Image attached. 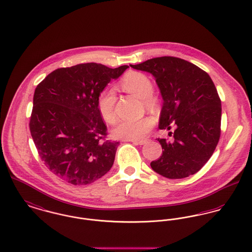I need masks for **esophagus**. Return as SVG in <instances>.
Returning <instances> with one entry per match:
<instances>
[{
    "instance_id": "1",
    "label": "esophagus",
    "mask_w": 252,
    "mask_h": 252,
    "mask_svg": "<svg viewBox=\"0 0 252 252\" xmlns=\"http://www.w3.org/2000/svg\"><path fill=\"white\" fill-rule=\"evenodd\" d=\"M132 142L133 144H136V145H144L147 142H148V139H141V140H129Z\"/></svg>"
}]
</instances>
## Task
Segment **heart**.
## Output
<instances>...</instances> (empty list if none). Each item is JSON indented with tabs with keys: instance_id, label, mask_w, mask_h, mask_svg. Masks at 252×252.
<instances>
[{
	"instance_id": "1",
	"label": "heart",
	"mask_w": 252,
	"mask_h": 252,
	"mask_svg": "<svg viewBox=\"0 0 252 252\" xmlns=\"http://www.w3.org/2000/svg\"><path fill=\"white\" fill-rule=\"evenodd\" d=\"M122 89L142 100L143 104L151 111H157L158 100L153 94L154 85L145 74L140 72H130L120 81ZM116 92L113 88L107 87L98 94L96 106L102 120L109 124L116 122L115 114ZM154 126V120L150 117L135 120H120L112 131L114 137L123 140L142 139Z\"/></svg>"
}]
</instances>
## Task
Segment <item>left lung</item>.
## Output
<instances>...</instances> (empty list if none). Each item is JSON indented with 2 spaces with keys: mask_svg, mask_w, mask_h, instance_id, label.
I'll return each mask as SVG.
<instances>
[{
  "mask_svg": "<svg viewBox=\"0 0 252 252\" xmlns=\"http://www.w3.org/2000/svg\"><path fill=\"white\" fill-rule=\"evenodd\" d=\"M130 66L156 79L163 98L159 129L171 130V124H175L172 142L158 138L162 156L151 162L152 169L170 179L194 174L211 158L220 138L221 100L211 77L174 57Z\"/></svg>",
  "mask_w": 252,
  "mask_h": 252,
  "instance_id": "left-lung-1",
  "label": "left lung"
}]
</instances>
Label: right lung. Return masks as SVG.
Here are the masks:
<instances>
[{
  "label": "right lung",
  "mask_w": 252,
  "mask_h": 252,
  "mask_svg": "<svg viewBox=\"0 0 252 252\" xmlns=\"http://www.w3.org/2000/svg\"><path fill=\"white\" fill-rule=\"evenodd\" d=\"M127 68L94 63L59 68L37 86L30 132L40 158L58 177L88 185L111 170L120 142L104 140L106 125L96 101Z\"/></svg>",
  "instance_id": "1"
}]
</instances>
